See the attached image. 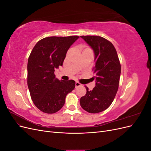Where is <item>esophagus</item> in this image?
<instances>
[{"mask_svg":"<svg viewBox=\"0 0 151 151\" xmlns=\"http://www.w3.org/2000/svg\"><path fill=\"white\" fill-rule=\"evenodd\" d=\"M81 86H82V84L80 83H79V82H77V81L76 82V87H79Z\"/></svg>","mask_w":151,"mask_h":151,"instance_id":"34e87169","label":"esophagus"}]
</instances>
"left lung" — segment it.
I'll return each mask as SVG.
<instances>
[{"label":"left lung","mask_w":151,"mask_h":151,"mask_svg":"<svg viewBox=\"0 0 151 151\" xmlns=\"http://www.w3.org/2000/svg\"><path fill=\"white\" fill-rule=\"evenodd\" d=\"M93 48L94 53L96 86L80 99V104L85 111L98 113L106 109L113 101L118 89L121 74V65L113 45L101 36H81Z\"/></svg>","instance_id":"1"}]
</instances>
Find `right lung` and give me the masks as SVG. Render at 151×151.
<instances>
[{"mask_svg":"<svg viewBox=\"0 0 151 151\" xmlns=\"http://www.w3.org/2000/svg\"><path fill=\"white\" fill-rule=\"evenodd\" d=\"M78 36L43 38L32 50L28 62V86L32 101L40 111L55 113L63 107L65 97L75 88L74 80L59 81L55 68L63 65L68 48Z\"/></svg>","mask_w":151,"mask_h":151,"instance_id":"right-lung-1","label":"right lung"}]
</instances>
